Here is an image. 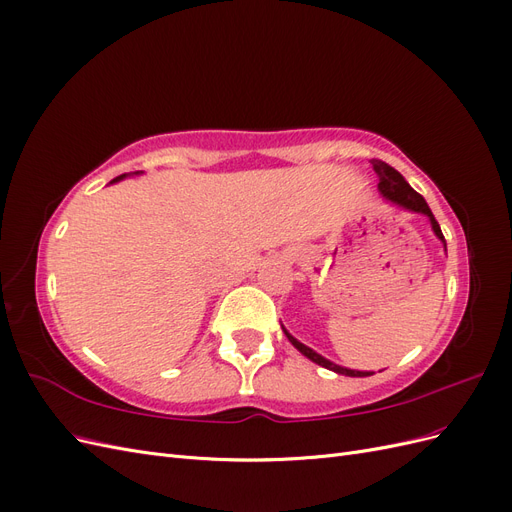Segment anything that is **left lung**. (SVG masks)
<instances>
[{
	"label": "left lung",
	"mask_w": 512,
	"mask_h": 512,
	"mask_svg": "<svg viewBox=\"0 0 512 512\" xmlns=\"http://www.w3.org/2000/svg\"><path fill=\"white\" fill-rule=\"evenodd\" d=\"M371 164H374V170H376V175H378V179H380V183H378L380 194H382L386 200H389V203H393V205H399V207H404V209L414 211V213L427 215L429 222H431L433 232H436V237L444 243V250H446V241H444V235H442V230H440V224L436 222V218H433V213H431L429 205L425 203V198H423L421 194H418V192H414V190L410 188V183H408L404 177H401L393 166H389V164L382 162V160H371ZM282 329H284V327H282ZM284 333H286V337L290 339V344H292L294 348H297L301 354H305L309 361L318 363L320 367H327V369L335 371V374H344V376H350V378H365V376L374 374V371H356V369H348V367H342V365H335V363H331L329 359H324V356H320L316 350H312V348H307L305 344H301L299 339H294L286 329H284Z\"/></svg>",
	"instance_id": "1"
}]
</instances>
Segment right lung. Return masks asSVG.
I'll use <instances>...</instances> for the list:
<instances>
[{
    "instance_id": "right-lung-1",
    "label": "right lung",
    "mask_w": 512,
    "mask_h": 512,
    "mask_svg": "<svg viewBox=\"0 0 512 512\" xmlns=\"http://www.w3.org/2000/svg\"><path fill=\"white\" fill-rule=\"evenodd\" d=\"M136 173H143V170H136ZM123 177H128V175H119V177H115L111 183H115V181H121Z\"/></svg>"
}]
</instances>
